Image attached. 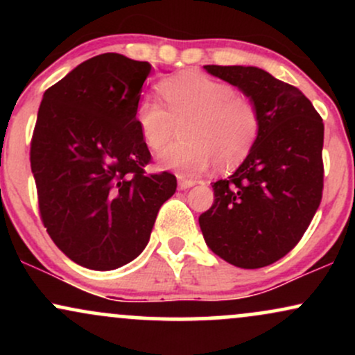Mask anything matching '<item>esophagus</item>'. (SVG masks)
Instances as JSON below:
<instances>
[{"label": "esophagus", "instance_id": "1", "mask_svg": "<svg viewBox=\"0 0 355 355\" xmlns=\"http://www.w3.org/2000/svg\"><path fill=\"white\" fill-rule=\"evenodd\" d=\"M195 185V180H189V178L178 177V189L180 190H189Z\"/></svg>", "mask_w": 355, "mask_h": 355}]
</instances>
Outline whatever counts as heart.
I'll return each instance as SVG.
<instances>
[{"label": "heart", "mask_w": 355, "mask_h": 355, "mask_svg": "<svg viewBox=\"0 0 355 355\" xmlns=\"http://www.w3.org/2000/svg\"><path fill=\"white\" fill-rule=\"evenodd\" d=\"M158 92L165 107L155 98H144L137 105L135 121L141 140L155 153L182 128V140L162 153V168L197 177L215 164L225 172L254 150L262 126L260 113L232 85L187 71L162 81Z\"/></svg>", "instance_id": "1"}]
</instances>
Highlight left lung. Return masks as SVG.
I'll return each instance as SVG.
<instances>
[{"mask_svg": "<svg viewBox=\"0 0 355 355\" xmlns=\"http://www.w3.org/2000/svg\"><path fill=\"white\" fill-rule=\"evenodd\" d=\"M237 87L260 113L259 140L198 217L205 243L240 268L267 267L287 255L311 225L324 189V123L299 88L257 67L205 64Z\"/></svg>", "mask_w": 355, "mask_h": 355, "instance_id": "1", "label": "left lung"}]
</instances>
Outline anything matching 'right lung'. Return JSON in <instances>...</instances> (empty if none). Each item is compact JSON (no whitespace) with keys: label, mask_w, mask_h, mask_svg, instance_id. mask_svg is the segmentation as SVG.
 I'll use <instances>...</instances> for the list:
<instances>
[{"label":"right lung","mask_w":355,"mask_h":355,"mask_svg":"<svg viewBox=\"0 0 355 355\" xmlns=\"http://www.w3.org/2000/svg\"><path fill=\"white\" fill-rule=\"evenodd\" d=\"M152 64L103 53L44 92L31 138L40 215L56 247L92 270L144 252L158 210L177 190L168 172L146 175L152 155L135 121Z\"/></svg>","instance_id":"right-lung-1"}]
</instances>
